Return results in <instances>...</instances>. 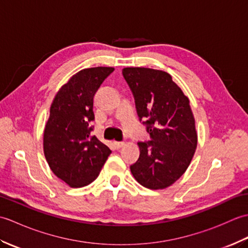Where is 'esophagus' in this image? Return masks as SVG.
<instances>
[{
	"mask_svg": "<svg viewBox=\"0 0 248 248\" xmlns=\"http://www.w3.org/2000/svg\"><path fill=\"white\" fill-rule=\"evenodd\" d=\"M115 145L117 148H121V147H124L125 145L124 141H115Z\"/></svg>",
	"mask_w": 248,
	"mask_h": 248,
	"instance_id": "obj_1",
	"label": "esophagus"
}]
</instances>
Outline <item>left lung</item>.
Instances as JSON below:
<instances>
[{
    "label": "left lung",
    "mask_w": 248,
    "mask_h": 248,
    "mask_svg": "<svg viewBox=\"0 0 248 248\" xmlns=\"http://www.w3.org/2000/svg\"><path fill=\"white\" fill-rule=\"evenodd\" d=\"M123 76L150 135L149 141L138 143L140 154L131 172L147 188H165L186 172L197 147L188 98L165 71L128 67Z\"/></svg>",
    "instance_id": "left-lung-1"
}]
</instances>
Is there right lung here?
<instances>
[{
  "label": "right lung",
  "instance_id": "obj_1",
  "mask_svg": "<svg viewBox=\"0 0 248 248\" xmlns=\"http://www.w3.org/2000/svg\"><path fill=\"white\" fill-rule=\"evenodd\" d=\"M112 67L83 69L56 93L44 132L46 160L56 177L71 187L88 186L99 176L110 149L92 135L93 96Z\"/></svg>",
  "mask_w": 248,
  "mask_h": 248
}]
</instances>
